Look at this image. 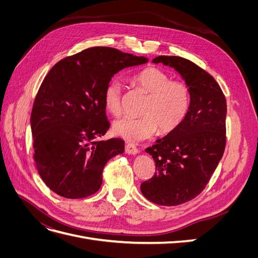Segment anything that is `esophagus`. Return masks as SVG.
<instances>
[{
  "label": "esophagus",
  "mask_w": 258,
  "mask_h": 258,
  "mask_svg": "<svg viewBox=\"0 0 258 258\" xmlns=\"http://www.w3.org/2000/svg\"><path fill=\"white\" fill-rule=\"evenodd\" d=\"M124 151H126V153L129 155H138L139 154L138 148L132 144H127L126 147H124Z\"/></svg>",
  "instance_id": "1"
}]
</instances>
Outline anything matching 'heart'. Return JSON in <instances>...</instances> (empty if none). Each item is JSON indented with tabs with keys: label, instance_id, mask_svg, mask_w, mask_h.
Returning a JSON list of instances; mask_svg holds the SVG:
<instances>
[{
	"label": "heart",
	"instance_id": "1",
	"mask_svg": "<svg viewBox=\"0 0 258 258\" xmlns=\"http://www.w3.org/2000/svg\"><path fill=\"white\" fill-rule=\"evenodd\" d=\"M135 83L148 93L141 117H123L113 124L114 134L129 143H138L157 134L170 135L185 120L189 112L190 89L184 82L172 81L170 74L161 69L150 67L138 73ZM105 108L113 116L122 111V86L113 80L103 92Z\"/></svg>",
	"mask_w": 258,
	"mask_h": 258
}]
</instances>
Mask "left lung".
<instances>
[{"label":"left lung","mask_w":258,"mask_h":258,"mask_svg":"<svg viewBox=\"0 0 258 258\" xmlns=\"http://www.w3.org/2000/svg\"><path fill=\"white\" fill-rule=\"evenodd\" d=\"M153 62L173 68L182 76L191 102L181 126L145 150L156 172L141 184V191L156 205L178 206L205 189L223 157L227 104L213 76L194 62L176 56H159Z\"/></svg>","instance_id":"left-lung-1"}]
</instances>
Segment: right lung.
Returning <instances> with one entry per match:
<instances>
[{
  "mask_svg": "<svg viewBox=\"0 0 258 258\" xmlns=\"http://www.w3.org/2000/svg\"><path fill=\"white\" fill-rule=\"evenodd\" d=\"M147 61L91 47L60 60L45 76L30 122L35 166L53 192L81 199L100 189L106 162L124 150L120 139L100 140L110 128L104 89L116 73Z\"/></svg>",
  "mask_w": 258,
  "mask_h": 258,
  "instance_id": "obj_1",
  "label": "right lung"
}]
</instances>
